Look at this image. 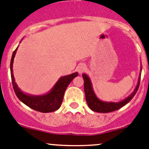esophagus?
Returning <instances> with one entry per match:
<instances>
[{
    "label": "esophagus",
    "instance_id": "esophagus-1",
    "mask_svg": "<svg viewBox=\"0 0 149 149\" xmlns=\"http://www.w3.org/2000/svg\"><path fill=\"white\" fill-rule=\"evenodd\" d=\"M77 71L78 72L79 74H82L85 70H86V65L83 63H80L77 66Z\"/></svg>",
    "mask_w": 149,
    "mask_h": 149
}]
</instances>
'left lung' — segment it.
<instances>
[{
    "label": "left lung",
    "instance_id": "1",
    "mask_svg": "<svg viewBox=\"0 0 149 149\" xmlns=\"http://www.w3.org/2000/svg\"><path fill=\"white\" fill-rule=\"evenodd\" d=\"M141 70H142V68H141ZM83 77L84 80V91L85 94H86V100L87 102L89 108L94 112L104 113L117 110L127 104L137 93L140 86V80H141V75H140L137 86L130 96H128L122 101L118 102H104L100 100L93 91L91 81L88 76L86 74H83Z\"/></svg>",
    "mask_w": 149,
    "mask_h": 149
}]
</instances>
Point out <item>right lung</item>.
<instances>
[{"mask_svg": "<svg viewBox=\"0 0 149 149\" xmlns=\"http://www.w3.org/2000/svg\"><path fill=\"white\" fill-rule=\"evenodd\" d=\"M17 48L14 51L12 59H11V63H10L12 85H13V88L15 90L17 97L22 102L36 111L42 112V113H50V112L57 110L61 105L63 95H64V92L66 88L72 82V80L78 75V73L74 72V73L71 74L69 75L60 77L59 80L54 85V86L52 88V89L45 94L35 96V95L24 93L18 87L17 84L15 82V77L13 74V69H12L14 58L15 57Z\"/></svg>", "mask_w": 149, "mask_h": 149, "instance_id": "1", "label": "right lung"}]
</instances>
